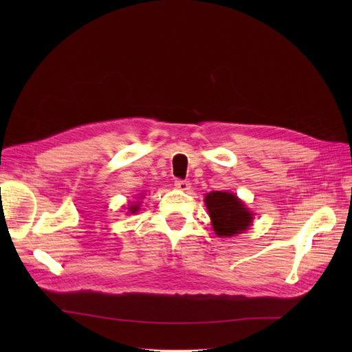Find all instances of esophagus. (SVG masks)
I'll return each instance as SVG.
<instances>
[{
    "instance_id": "esophagus-1",
    "label": "esophagus",
    "mask_w": 352,
    "mask_h": 352,
    "mask_svg": "<svg viewBox=\"0 0 352 352\" xmlns=\"http://www.w3.org/2000/svg\"><path fill=\"white\" fill-rule=\"evenodd\" d=\"M175 186L180 190H188L190 188L189 180H184V179H176L175 180Z\"/></svg>"
}]
</instances>
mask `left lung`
<instances>
[{"label":"left lung","instance_id":"8db88e82","mask_svg":"<svg viewBox=\"0 0 352 352\" xmlns=\"http://www.w3.org/2000/svg\"><path fill=\"white\" fill-rule=\"evenodd\" d=\"M212 228L219 236H233L247 230L252 221V214L245 208L243 202L230 192L212 190L206 195Z\"/></svg>","mask_w":352,"mask_h":352}]
</instances>
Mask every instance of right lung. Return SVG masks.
Segmentation results:
<instances>
[{
    "label": "right lung",
    "instance_id": "obj_1",
    "mask_svg": "<svg viewBox=\"0 0 352 352\" xmlns=\"http://www.w3.org/2000/svg\"><path fill=\"white\" fill-rule=\"evenodd\" d=\"M138 208H140V207H138V206H132V207H131V212H136Z\"/></svg>",
    "mask_w": 352,
    "mask_h": 352
}]
</instances>
